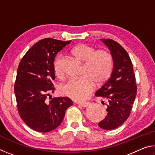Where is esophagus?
<instances>
[{"mask_svg":"<svg viewBox=\"0 0 155 155\" xmlns=\"http://www.w3.org/2000/svg\"><path fill=\"white\" fill-rule=\"evenodd\" d=\"M78 104H79V105H81V107H87L90 105L91 103H90V102H83V103H79Z\"/></svg>","mask_w":155,"mask_h":155,"instance_id":"1","label":"esophagus"}]
</instances>
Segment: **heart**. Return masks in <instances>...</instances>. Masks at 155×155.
I'll return each mask as SVG.
<instances>
[{"label": "heart", "mask_w": 155, "mask_h": 155, "mask_svg": "<svg viewBox=\"0 0 155 155\" xmlns=\"http://www.w3.org/2000/svg\"><path fill=\"white\" fill-rule=\"evenodd\" d=\"M76 59L84 62L81 75L77 79H71L63 85L61 91L64 95L76 101H83L92 92L94 83L101 85L108 79L113 68L111 54L105 49L95 51L92 46L79 44L71 51ZM61 56L56 57L53 62V70L57 77H62L60 66Z\"/></svg>", "instance_id": "obj_1"}]
</instances>
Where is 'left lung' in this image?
I'll return each mask as SVG.
<instances>
[{"label":"left lung","mask_w":155,"mask_h":155,"mask_svg":"<svg viewBox=\"0 0 155 155\" xmlns=\"http://www.w3.org/2000/svg\"><path fill=\"white\" fill-rule=\"evenodd\" d=\"M101 40L111 51L114 69L110 78L95 94L107 101V115L98 126L104 130H113L129 117L137 87L132 62L126 50L111 39Z\"/></svg>","instance_id":"left-lung-1"}]
</instances>
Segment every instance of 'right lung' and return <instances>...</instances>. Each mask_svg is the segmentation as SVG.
I'll return each instance as SVG.
<instances>
[{
    "instance_id": "1",
    "label": "right lung",
    "mask_w": 155,
    "mask_h": 155,
    "mask_svg": "<svg viewBox=\"0 0 155 155\" xmlns=\"http://www.w3.org/2000/svg\"><path fill=\"white\" fill-rule=\"evenodd\" d=\"M70 42L52 38L41 40L28 50L18 65L14 84L18 114L26 124L38 132L55 129L67 109L72 105L68 97L53 98L49 102L46 98L54 90L52 82L55 78L54 58Z\"/></svg>"
}]
</instances>
